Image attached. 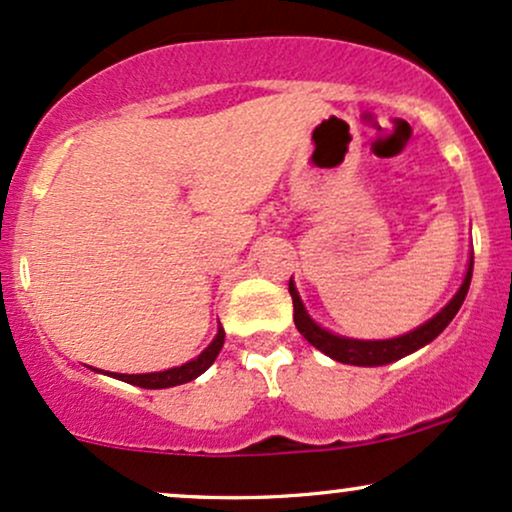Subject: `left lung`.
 Returning a JSON list of instances; mask_svg holds the SVG:
<instances>
[{
	"label": "left lung",
	"instance_id": "1",
	"mask_svg": "<svg viewBox=\"0 0 512 512\" xmlns=\"http://www.w3.org/2000/svg\"><path fill=\"white\" fill-rule=\"evenodd\" d=\"M472 266L474 261L470 258V266H467V275L462 280L458 294H455L450 302L443 306L438 314L426 321L424 326L410 330L407 335H400V338L393 340H354V338H340V335L330 333V330L321 328L318 323L306 314L302 299H299L297 287L290 280V294H292V304H294V326H297L299 333L304 335L316 350H321L323 354H328L330 359L342 364H354V366H383L390 362H398V359L407 357V354L417 352L419 347L429 345L431 340L438 338V335L446 330V326L453 321L455 314L460 311L462 302H465L467 290H470V280H472Z\"/></svg>",
	"mask_w": 512,
	"mask_h": 512
}]
</instances>
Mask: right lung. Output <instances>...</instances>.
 <instances>
[{"label": "right lung", "mask_w": 512, "mask_h": 512, "mask_svg": "<svg viewBox=\"0 0 512 512\" xmlns=\"http://www.w3.org/2000/svg\"><path fill=\"white\" fill-rule=\"evenodd\" d=\"M222 342H225V330L218 328L215 340L210 342L206 350L198 354L196 359H191V362H186L182 366H174V369H167V371H155V374H110V376L119 378V381H124V383H131V386L150 388V390L182 386V383H189V381H194V378L201 376L203 371H206L208 366L215 362V357H218L222 350Z\"/></svg>", "instance_id": "add662e5"}]
</instances>
